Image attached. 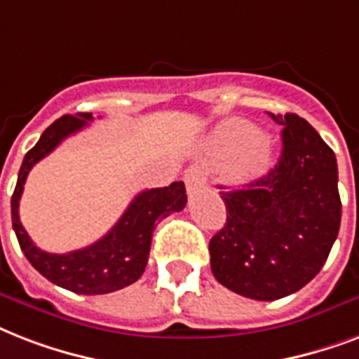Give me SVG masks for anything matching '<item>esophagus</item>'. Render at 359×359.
Instances as JSON below:
<instances>
[{
  "label": "esophagus",
  "instance_id": "esophagus-1",
  "mask_svg": "<svg viewBox=\"0 0 359 359\" xmlns=\"http://www.w3.org/2000/svg\"><path fill=\"white\" fill-rule=\"evenodd\" d=\"M183 182H185V185H187L189 193H194V191H200V189H204L205 177L200 170H196V168H191V170L185 172V177H183Z\"/></svg>",
  "mask_w": 359,
  "mask_h": 359
}]
</instances>
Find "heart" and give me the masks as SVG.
<instances>
[{"label": "heart", "instance_id": "1", "mask_svg": "<svg viewBox=\"0 0 359 359\" xmlns=\"http://www.w3.org/2000/svg\"><path fill=\"white\" fill-rule=\"evenodd\" d=\"M211 159L226 165L230 182L249 183L264 176L275 161V146L268 135L245 119H226L213 130Z\"/></svg>", "mask_w": 359, "mask_h": 359}]
</instances>
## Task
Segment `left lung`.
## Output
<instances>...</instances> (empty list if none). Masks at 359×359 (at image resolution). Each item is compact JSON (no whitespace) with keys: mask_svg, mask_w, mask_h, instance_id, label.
Wrapping results in <instances>:
<instances>
[{"mask_svg":"<svg viewBox=\"0 0 359 359\" xmlns=\"http://www.w3.org/2000/svg\"><path fill=\"white\" fill-rule=\"evenodd\" d=\"M269 116L283 125L279 161L243 189L221 193L226 224L210 241L215 279L258 302L290 296L315 279L341 224L332 148L296 114Z\"/></svg>","mask_w":359,"mask_h":359,"instance_id":"8db88e82","label":"left lung"}]
</instances>
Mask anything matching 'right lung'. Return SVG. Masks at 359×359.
Instances as JSON below:
<instances>
[{
    "label": "right lung",
    "instance_id": "obj_1",
    "mask_svg": "<svg viewBox=\"0 0 359 359\" xmlns=\"http://www.w3.org/2000/svg\"><path fill=\"white\" fill-rule=\"evenodd\" d=\"M88 121H93V116L88 112L76 116L67 114L55 119L41 135L37 144L22 161L18 182L11 198V217L20 249L39 273L74 294L95 296L116 292L140 279L148 264L155 224L174 211H182L187 204V194L183 182H174L163 189L142 191L125 210L121 219L114 224V229L95 243L65 255H54L39 249L22 226L18 215L26 177L39 161L54 151L67 136L84 129Z\"/></svg>",
    "mask_w": 359,
    "mask_h": 359
}]
</instances>
